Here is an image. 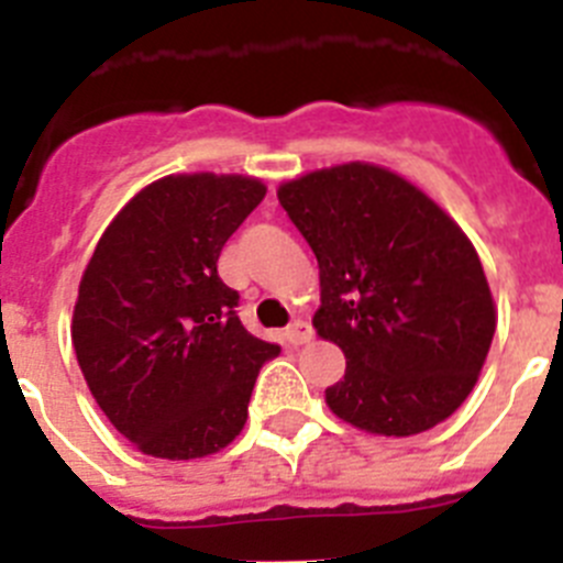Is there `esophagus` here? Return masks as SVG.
Returning a JSON list of instances; mask_svg holds the SVG:
<instances>
[{"label":"esophagus","instance_id":"esophagus-1","mask_svg":"<svg viewBox=\"0 0 563 563\" xmlns=\"http://www.w3.org/2000/svg\"><path fill=\"white\" fill-rule=\"evenodd\" d=\"M285 338L287 343H292V346H301V343H307L312 338V327L307 324L305 318H298V321H292V324L287 327Z\"/></svg>","mask_w":563,"mask_h":563}]
</instances>
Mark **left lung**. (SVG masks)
I'll use <instances>...</instances> for the list:
<instances>
[{
    "instance_id": "1",
    "label": "left lung",
    "mask_w": 563,
    "mask_h": 563,
    "mask_svg": "<svg viewBox=\"0 0 563 563\" xmlns=\"http://www.w3.org/2000/svg\"><path fill=\"white\" fill-rule=\"evenodd\" d=\"M278 202L321 271L312 327L346 357L327 406L366 434L434 429L474 391L496 332L479 253L449 211L375 163L316 168Z\"/></svg>"
}]
</instances>
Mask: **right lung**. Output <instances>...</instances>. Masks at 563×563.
<instances>
[{"label": "right lung", "mask_w": 563, "mask_h": 563, "mask_svg": "<svg viewBox=\"0 0 563 563\" xmlns=\"http://www.w3.org/2000/svg\"><path fill=\"white\" fill-rule=\"evenodd\" d=\"M265 194L247 174H168L98 239L69 332L96 402L143 454L200 460L245 429L278 346L242 327L217 258Z\"/></svg>", "instance_id": "right-lung-1"}]
</instances>
